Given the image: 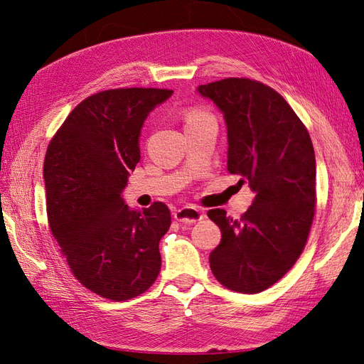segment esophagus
I'll use <instances>...</instances> for the list:
<instances>
[{
	"label": "esophagus",
	"mask_w": 364,
	"mask_h": 364,
	"mask_svg": "<svg viewBox=\"0 0 364 364\" xmlns=\"http://www.w3.org/2000/svg\"><path fill=\"white\" fill-rule=\"evenodd\" d=\"M205 217L203 211H200L199 208H194V206H183L178 211L174 213V218L181 222L182 225H193L200 222V220Z\"/></svg>",
	"instance_id": "1"
}]
</instances>
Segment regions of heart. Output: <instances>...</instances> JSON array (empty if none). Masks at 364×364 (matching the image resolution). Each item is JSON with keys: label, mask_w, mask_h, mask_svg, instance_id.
<instances>
[{"label": "heart", "mask_w": 364, "mask_h": 364, "mask_svg": "<svg viewBox=\"0 0 364 364\" xmlns=\"http://www.w3.org/2000/svg\"><path fill=\"white\" fill-rule=\"evenodd\" d=\"M205 118H209V115H206L205 112H200V111H191V112H188V115H186V124L196 123V121H200Z\"/></svg>", "instance_id": "obj_1"}]
</instances>
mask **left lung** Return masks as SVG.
I'll list each match as a JSON object with an SVG mask.
<instances>
[{
    "mask_svg": "<svg viewBox=\"0 0 364 364\" xmlns=\"http://www.w3.org/2000/svg\"><path fill=\"white\" fill-rule=\"evenodd\" d=\"M223 114L228 171L249 183L253 200L240 220L225 209L208 217L222 230L209 255L226 289L259 293L287 273L302 253L316 206V156L310 135L272 87L225 79L197 87Z\"/></svg>",
    "mask_w": 364,
    "mask_h": 364,
    "instance_id": "1",
    "label": "left lung"
}]
</instances>
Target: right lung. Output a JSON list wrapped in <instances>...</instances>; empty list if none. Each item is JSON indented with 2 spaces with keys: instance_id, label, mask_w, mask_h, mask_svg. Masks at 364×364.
Masks as SVG:
<instances>
[{
  "instance_id": "right-lung-1",
  "label": "right lung",
  "mask_w": 364,
  "mask_h": 364,
  "mask_svg": "<svg viewBox=\"0 0 364 364\" xmlns=\"http://www.w3.org/2000/svg\"><path fill=\"white\" fill-rule=\"evenodd\" d=\"M168 90L127 87L87 97L51 139L43 182L50 229L74 277L106 299L144 293L161 270L167 205L132 209L123 199L141 159L139 136Z\"/></svg>"
}]
</instances>
